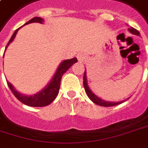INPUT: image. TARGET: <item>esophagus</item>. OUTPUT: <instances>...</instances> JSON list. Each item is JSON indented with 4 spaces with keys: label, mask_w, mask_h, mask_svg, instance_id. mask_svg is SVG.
Wrapping results in <instances>:
<instances>
[{
    "label": "esophagus",
    "mask_w": 148,
    "mask_h": 148,
    "mask_svg": "<svg viewBox=\"0 0 148 148\" xmlns=\"http://www.w3.org/2000/svg\"><path fill=\"white\" fill-rule=\"evenodd\" d=\"M78 61L79 62H83L86 59V55L84 52H79L77 55Z\"/></svg>",
    "instance_id": "esophagus-1"
}]
</instances>
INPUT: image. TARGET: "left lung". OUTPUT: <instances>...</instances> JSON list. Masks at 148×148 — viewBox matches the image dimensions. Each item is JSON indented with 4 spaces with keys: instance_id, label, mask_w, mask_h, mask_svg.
Listing matches in <instances>:
<instances>
[{
    "instance_id": "left-lung-1",
    "label": "left lung",
    "mask_w": 148,
    "mask_h": 148,
    "mask_svg": "<svg viewBox=\"0 0 148 148\" xmlns=\"http://www.w3.org/2000/svg\"><path fill=\"white\" fill-rule=\"evenodd\" d=\"M129 32L131 33L134 34V35H137V36H140L139 32L137 31V29L133 28V27H130L128 28ZM86 72L84 71V75H83V85H84V88H85L86 93V95L88 96V97L94 103H96L97 105H99L101 107H112V106H116V105H119L122 103L123 101H119V102H110V101H106L104 100L100 99L99 97H97L94 93L92 92V90L89 88V86L87 85V80H86Z\"/></svg>"
}]
</instances>
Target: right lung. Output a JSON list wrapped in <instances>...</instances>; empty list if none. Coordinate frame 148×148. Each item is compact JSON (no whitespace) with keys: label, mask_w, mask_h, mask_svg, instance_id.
<instances>
[{"label":"right lung","mask_w":148,"mask_h":148,"mask_svg":"<svg viewBox=\"0 0 148 148\" xmlns=\"http://www.w3.org/2000/svg\"><path fill=\"white\" fill-rule=\"evenodd\" d=\"M42 21H43V20L40 17H34L32 20H30L29 21H27L25 25L29 24V23H32V22L42 23ZM19 29L20 28L15 31V32L12 35L9 42L7 43L6 47H8V45L11 43V41L14 40ZM6 47H5V49H6ZM76 62H77V59L76 57L69 59V60L63 61L61 63V65L59 66L57 71H56L54 77L52 78V80L51 81V82L49 83L48 86H47V87L44 88L41 92L35 94L34 96H29V97L24 96V95L19 93L17 91H16L15 88L12 86V85L9 82H7V85L9 86V88L11 89L12 93L14 94V96L23 104L30 106V107H45V106H47L49 104H51L55 100L57 94L59 92V89H60V86H61V80H62L63 74L68 70L74 63Z\"/></svg>","instance_id":"right-lung-1"}]
</instances>
